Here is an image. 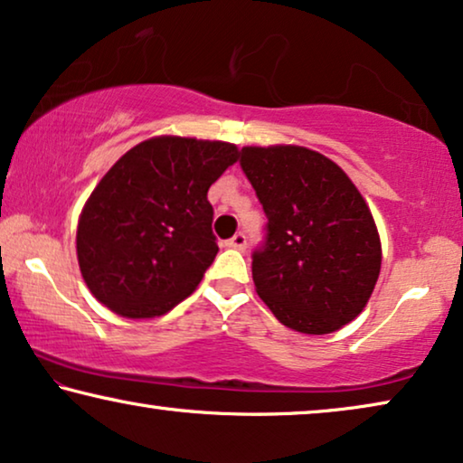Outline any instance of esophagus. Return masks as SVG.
Wrapping results in <instances>:
<instances>
[{"mask_svg": "<svg viewBox=\"0 0 463 463\" xmlns=\"http://www.w3.org/2000/svg\"><path fill=\"white\" fill-rule=\"evenodd\" d=\"M224 245H226V247H232V250H245L247 237H245L243 232H237V234H234V237H231L229 241H226Z\"/></svg>", "mask_w": 463, "mask_h": 463, "instance_id": "34e87169", "label": "esophagus"}]
</instances>
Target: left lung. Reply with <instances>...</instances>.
<instances>
[{
  "instance_id": "obj_1",
  "label": "left lung",
  "mask_w": 463,
  "mask_h": 463,
  "mask_svg": "<svg viewBox=\"0 0 463 463\" xmlns=\"http://www.w3.org/2000/svg\"><path fill=\"white\" fill-rule=\"evenodd\" d=\"M239 164L269 218L251 275L272 315L312 335L359 317L380 277L382 245L353 180L304 146H245Z\"/></svg>"
}]
</instances>
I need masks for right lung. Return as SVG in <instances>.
I'll list each match as a JSON object with an SVG mask.
<instances>
[{
    "label": "right lung",
    "instance_id": "add662e5",
    "mask_svg": "<svg viewBox=\"0 0 463 463\" xmlns=\"http://www.w3.org/2000/svg\"><path fill=\"white\" fill-rule=\"evenodd\" d=\"M239 157L218 140L159 136L104 174L83 205L77 260L94 298L117 315H165L218 253L207 191Z\"/></svg>",
    "mask_w": 463,
    "mask_h": 463
}]
</instances>
